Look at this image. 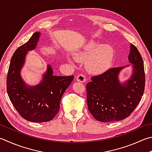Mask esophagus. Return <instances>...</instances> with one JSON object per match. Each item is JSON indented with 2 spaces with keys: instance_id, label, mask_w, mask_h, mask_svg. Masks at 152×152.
I'll return each mask as SVG.
<instances>
[{
  "instance_id": "obj_1",
  "label": "esophagus",
  "mask_w": 152,
  "mask_h": 152,
  "mask_svg": "<svg viewBox=\"0 0 152 152\" xmlns=\"http://www.w3.org/2000/svg\"><path fill=\"white\" fill-rule=\"evenodd\" d=\"M76 80L77 81H79L80 83H84L86 81V78L83 75L81 74V75H79L78 76H77Z\"/></svg>"
}]
</instances>
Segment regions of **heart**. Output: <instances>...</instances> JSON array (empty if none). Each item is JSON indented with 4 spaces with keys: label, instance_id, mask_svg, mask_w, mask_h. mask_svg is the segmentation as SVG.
<instances>
[{
    "label": "heart",
    "instance_id": "b5f03b06",
    "mask_svg": "<svg viewBox=\"0 0 152 152\" xmlns=\"http://www.w3.org/2000/svg\"><path fill=\"white\" fill-rule=\"evenodd\" d=\"M75 57L77 61L86 63V69L89 73L101 74L110 67L114 51L108 45L89 42Z\"/></svg>",
    "mask_w": 152,
    "mask_h": 152
}]
</instances>
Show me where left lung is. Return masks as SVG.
I'll list each match as a JSON object with an SVG mask.
<instances>
[{
  "label": "left lung",
  "mask_w": 152,
  "mask_h": 152,
  "mask_svg": "<svg viewBox=\"0 0 152 152\" xmlns=\"http://www.w3.org/2000/svg\"><path fill=\"white\" fill-rule=\"evenodd\" d=\"M128 61L132 67L130 78L121 82L119 74L130 66L110 69L91 78L87 85L88 109L98 121H119L130 115L140 102L145 88L144 62L138 49L130 44Z\"/></svg>",
  "instance_id": "obj_1"
}]
</instances>
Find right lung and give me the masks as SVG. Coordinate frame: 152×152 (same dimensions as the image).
I'll return each mask as SVG.
<instances>
[{"instance_id": "obj_1", "label": "right lung", "mask_w": 152, "mask_h": 152, "mask_svg": "<svg viewBox=\"0 0 152 152\" xmlns=\"http://www.w3.org/2000/svg\"><path fill=\"white\" fill-rule=\"evenodd\" d=\"M41 33H34L26 43L17 49L11 58L7 80V90L11 102L23 118L34 122L50 121L59 112L61 97L73 80V75L56 76L48 65L39 84L30 86L21 77L28 51L38 45Z\"/></svg>"}]
</instances>
